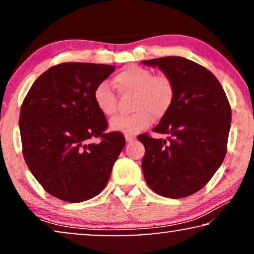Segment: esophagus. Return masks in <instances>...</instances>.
Instances as JSON below:
<instances>
[{
	"label": "esophagus",
	"instance_id": "obj_1",
	"mask_svg": "<svg viewBox=\"0 0 254 254\" xmlns=\"http://www.w3.org/2000/svg\"><path fill=\"white\" fill-rule=\"evenodd\" d=\"M125 138H126V142L130 143V142H133L135 140V136H133V135H126Z\"/></svg>",
	"mask_w": 254,
	"mask_h": 254
}]
</instances>
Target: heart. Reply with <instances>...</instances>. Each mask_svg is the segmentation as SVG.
I'll return each instance as SVG.
<instances>
[{"label": "heart", "mask_w": 254, "mask_h": 254, "mask_svg": "<svg viewBox=\"0 0 254 254\" xmlns=\"http://www.w3.org/2000/svg\"><path fill=\"white\" fill-rule=\"evenodd\" d=\"M114 84L120 95H134L130 116H119L111 120L110 129L126 135H135L148 128L154 121L164 117L175 99V86L165 75L140 65H128L116 77ZM93 102L99 112L112 117L118 109V98L107 82H100L93 90Z\"/></svg>", "instance_id": "1"}]
</instances>
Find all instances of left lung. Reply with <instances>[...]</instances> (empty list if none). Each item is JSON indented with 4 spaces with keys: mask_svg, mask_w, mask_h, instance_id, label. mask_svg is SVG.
Listing matches in <instances>:
<instances>
[{
    "mask_svg": "<svg viewBox=\"0 0 254 254\" xmlns=\"http://www.w3.org/2000/svg\"><path fill=\"white\" fill-rule=\"evenodd\" d=\"M171 79L175 99L154 131L168 138L137 136L145 148L142 171L155 193L192 195L215 175L227 154L231 107L221 83L202 65L182 57L144 60Z\"/></svg>",
    "mask_w": 254,
    "mask_h": 254,
    "instance_id": "left-lung-1",
    "label": "left lung"
}]
</instances>
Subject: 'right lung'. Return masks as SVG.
I'll return each mask as SVG.
<instances>
[{
    "label": "right lung",
    "instance_id": "1",
    "mask_svg": "<svg viewBox=\"0 0 254 254\" xmlns=\"http://www.w3.org/2000/svg\"><path fill=\"white\" fill-rule=\"evenodd\" d=\"M114 65L65 62L36 79L20 107L19 130L27 168L47 193L68 202L98 195L126 141L105 133L107 121L93 90Z\"/></svg>",
    "mask_w": 254,
    "mask_h": 254
}]
</instances>
